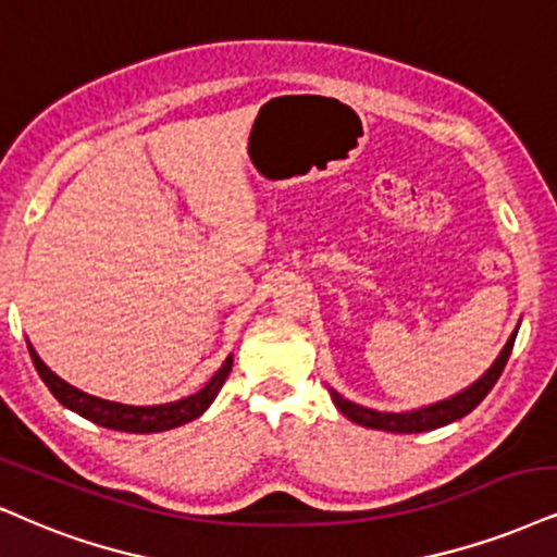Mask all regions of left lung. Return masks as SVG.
<instances>
[{"label": "left lung", "instance_id": "1", "mask_svg": "<svg viewBox=\"0 0 557 557\" xmlns=\"http://www.w3.org/2000/svg\"><path fill=\"white\" fill-rule=\"evenodd\" d=\"M513 341H517V331H513L511 338L506 341L504 351L498 354V359L493 361V367L488 369V372L480 376L475 384H470L468 389H462L459 395L449 397V400H442L436 405H425V408H418V410H408V413H380V410L363 408V405L346 400V397H341L335 389H331L333 403L343 416L351 418L354 423L367 425V429L389 431V434H421V431L442 429V425L472 413V410L483 403V397L491 393L493 384L498 382L500 372H504L506 361H509Z\"/></svg>", "mask_w": 557, "mask_h": 557}]
</instances>
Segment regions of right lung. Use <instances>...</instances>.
Segmentation results:
<instances>
[{"mask_svg": "<svg viewBox=\"0 0 557 557\" xmlns=\"http://www.w3.org/2000/svg\"><path fill=\"white\" fill-rule=\"evenodd\" d=\"M27 351H30V359L36 363L40 380L46 382V387L51 389V395L57 397L64 408L74 410V413L87 418V421L102 425V429L126 431V434H157V431H170L194 421V418L201 416L203 410L214 403V397L219 395V389H222V384L232 372V356H226L222 369H219V372L206 382V387L198 389L196 395H188L183 397V400L164 405H123L102 400V397L87 395L82 393V389L72 387V384L61 380L59 374H53L51 369L40 361L36 348L27 346Z\"/></svg>", "mask_w": 557, "mask_h": 557, "instance_id": "right-lung-1", "label": "right lung"}]
</instances>
